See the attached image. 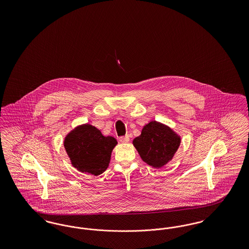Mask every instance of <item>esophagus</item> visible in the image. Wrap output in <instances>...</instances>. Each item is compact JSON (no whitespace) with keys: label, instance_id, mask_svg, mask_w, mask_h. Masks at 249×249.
Segmentation results:
<instances>
[{"label":"esophagus","instance_id":"1","mask_svg":"<svg viewBox=\"0 0 249 249\" xmlns=\"http://www.w3.org/2000/svg\"><path fill=\"white\" fill-rule=\"evenodd\" d=\"M130 141V136L129 135H125V136H121L119 138V142H122V143H126Z\"/></svg>","mask_w":249,"mask_h":249}]
</instances>
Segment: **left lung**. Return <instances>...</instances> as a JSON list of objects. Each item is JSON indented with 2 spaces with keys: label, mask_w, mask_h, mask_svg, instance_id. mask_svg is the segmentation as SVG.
<instances>
[{
  "label": "left lung",
  "mask_w": 249,
  "mask_h": 249,
  "mask_svg": "<svg viewBox=\"0 0 249 249\" xmlns=\"http://www.w3.org/2000/svg\"><path fill=\"white\" fill-rule=\"evenodd\" d=\"M180 143L181 136L178 132L156 120L145 124L141 134L132 141L142 161L157 169L173 160Z\"/></svg>",
  "instance_id": "obj_1"
}]
</instances>
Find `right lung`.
<instances>
[{"mask_svg": "<svg viewBox=\"0 0 249 249\" xmlns=\"http://www.w3.org/2000/svg\"><path fill=\"white\" fill-rule=\"evenodd\" d=\"M117 144L114 137L103 135L101 130L88 123L71 130L63 142L71 165L81 173L96 177L107 170Z\"/></svg>", "mask_w": 249, "mask_h": 249, "instance_id": "right-lung-1", "label": "right lung"}]
</instances>
